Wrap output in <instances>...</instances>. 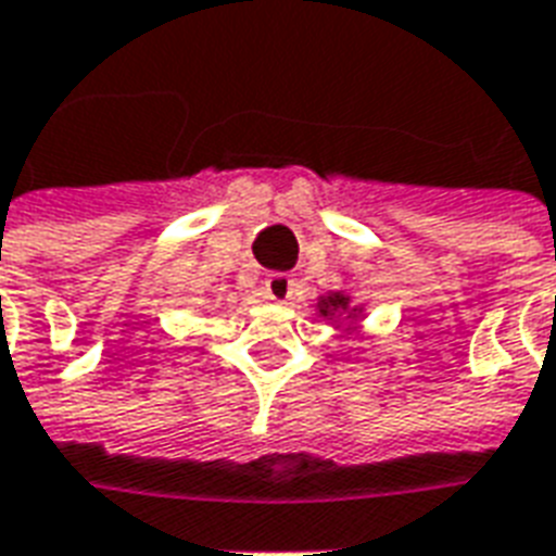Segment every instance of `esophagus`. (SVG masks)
<instances>
[{
  "label": "esophagus",
  "instance_id": "esophagus-1",
  "mask_svg": "<svg viewBox=\"0 0 556 556\" xmlns=\"http://www.w3.org/2000/svg\"><path fill=\"white\" fill-rule=\"evenodd\" d=\"M262 294L274 303H286L294 294V277L291 274H267L262 282Z\"/></svg>",
  "mask_w": 556,
  "mask_h": 556
}]
</instances>
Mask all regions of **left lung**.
<instances>
[{"label": "left lung", "mask_w": 556, "mask_h": 556, "mask_svg": "<svg viewBox=\"0 0 556 556\" xmlns=\"http://www.w3.org/2000/svg\"><path fill=\"white\" fill-rule=\"evenodd\" d=\"M318 312L327 318V315H336V312H348V318H356V309H351V298L348 294H341V291H336V294H330V298H324L318 303Z\"/></svg>", "instance_id": "obj_1"}]
</instances>
